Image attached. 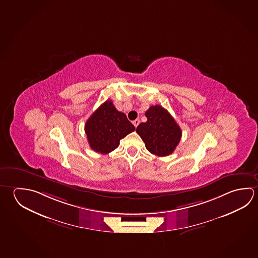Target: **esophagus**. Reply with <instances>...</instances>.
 Masks as SVG:
<instances>
[{"mask_svg": "<svg viewBox=\"0 0 258 258\" xmlns=\"http://www.w3.org/2000/svg\"><path fill=\"white\" fill-rule=\"evenodd\" d=\"M132 123H133V125L135 126V127H137L139 126V124H140V119H135Z\"/></svg>", "mask_w": 258, "mask_h": 258, "instance_id": "obj_1", "label": "esophagus"}]
</instances>
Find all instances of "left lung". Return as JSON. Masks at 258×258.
Segmentation results:
<instances>
[{
    "instance_id": "8db88e82",
    "label": "left lung",
    "mask_w": 258,
    "mask_h": 258,
    "mask_svg": "<svg viewBox=\"0 0 258 258\" xmlns=\"http://www.w3.org/2000/svg\"><path fill=\"white\" fill-rule=\"evenodd\" d=\"M145 116L148 120L140 123L136 131L144 141L146 149L158 157L173 153L182 136L176 120L159 105L151 106Z\"/></svg>"
}]
</instances>
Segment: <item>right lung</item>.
<instances>
[{
	"instance_id": "1",
	"label": "right lung",
	"mask_w": 258,
	"mask_h": 258,
	"mask_svg": "<svg viewBox=\"0 0 258 258\" xmlns=\"http://www.w3.org/2000/svg\"><path fill=\"white\" fill-rule=\"evenodd\" d=\"M135 131L133 124L123 112L106 100L91 115L85 124V132L91 149L108 154L117 149L119 140Z\"/></svg>"
}]
</instances>
